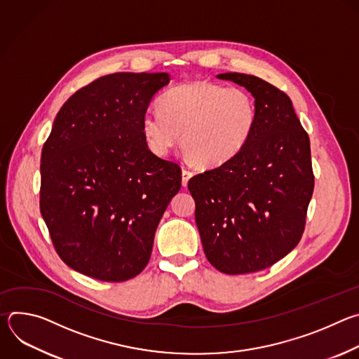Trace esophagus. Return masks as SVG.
Instances as JSON below:
<instances>
[{
	"instance_id": "esophagus-1",
	"label": "esophagus",
	"mask_w": 359,
	"mask_h": 359,
	"mask_svg": "<svg viewBox=\"0 0 359 359\" xmlns=\"http://www.w3.org/2000/svg\"><path fill=\"white\" fill-rule=\"evenodd\" d=\"M191 176H193V172H191V170L183 169V172H182V183H183V186H186V184L189 183V180H190Z\"/></svg>"
}]
</instances>
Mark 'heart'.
I'll return each instance as SVG.
<instances>
[{
	"mask_svg": "<svg viewBox=\"0 0 359 359\" xmlns=\"http://www.w3.org/2000/svg\"><path fill=\"white\" fill-rule=\"evenodd\" d=\"M159 111L146 112L140 121L149 149L166 156L180 140L193 163L209 169L234 159L259 121L257 102L247 89L208 81L169 89L159 99Z\"/></svg>",
	"mask_w": 359,
	"mask_h": 359,
	"instance_id": "1",
	"label": "heart"
}]
</instances>
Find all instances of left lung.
<instances>
[{
  "label": "left lung",
  "instance_id": "obj_1",
  "mask_svg": "<svg viewBox=\"0 0 359 359\" xmlns=\"http://www.w3.org/2000/svg\"><path fill=\"white\" fill-rule=\"evenodd\" d=\"M257 102L254 135L238 155L196 175L189 190L204 254L230 276L271 267L299 243L314 191L310 137L291 99L252 75H217Z\"/></svg>",
  "mask_w": 359,
  "mask_h": 359
}]
</instances>
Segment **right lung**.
I'll return each instance as SVG.
<instances>
[{"instance_id": "right-lung-1", "label": "right lung", "mask_w": 359, "mask_h": 359, "mask_svg": "<svg viewBox=\"0 0 359 359\" xmlns=\"http://www.w3.org/2000/svg\"><path fill=\"white\" fill-rule=\"evenodd\" d=\"M169 74L116 72L76 90L41 153L39 209L61 260L121 283L149 263L182 169L147 147L140 121Z\"/></svg>"}]
</instances>
